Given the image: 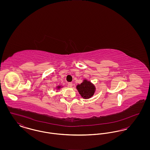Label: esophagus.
I'll return each mask as SVG.
<instances>
[{
  "label": "esophagus",
  "mask_w": 150,
  "mask_h": 150,
  "mask_svg": "<svg viewBox=\"0 0 150 150\" xmlns=\"http://www.w3.org/2000/svg\"><path fill=\"white\" fill-rule=\"evenodd\" d=\"M72 86H73L72 83H68V86H69L70 88H71Z\"/></svg>",
  "instance_id": "obj_1"
}]
</instances>
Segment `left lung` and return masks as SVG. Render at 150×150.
Wrapping results in <instances>:
<instances>
[{
  "mask_svg": "<svg viewBox=\"0 0 150 150\" xmlns=\"http://www.w3.org/2000/svg\"><path fill=\"white\" fill-rule=\"evenodd\" d=\"M76 89L81 97L86 100L93 97L96 88L94 84L85 79L80 84L76 86Z\"/></svg>",
  "mask_w": 150,
  "mask_h": 150,
  "instance_id": "8db88e82",
  "label": "left lung"
}]
</instances>
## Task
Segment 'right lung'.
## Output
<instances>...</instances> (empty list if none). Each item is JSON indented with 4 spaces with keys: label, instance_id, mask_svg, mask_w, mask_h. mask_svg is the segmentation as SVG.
Returning a JSON list of instances; mask_svg holds the SVG:
<instances>
[{
    "label": "right lung",
    "instance_id": "1",
    "mask_svg": "<svg viewBox=\"0 0 150 150\" xmlns=\"http://www.w3.org/2000/svg\"><path fill=\"white\" fill-rule=\"evenodd\" d=\"M63 86H56V89H57V90H59V89H60L61 88H62Z\"/></svg>",
    "mask_w": 150,
    "mask_h": 150
}]
</instances>
